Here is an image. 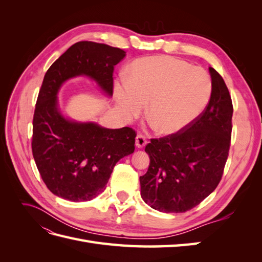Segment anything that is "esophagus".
Listing matches in <instances>:
<instances>
[{
    "mask_svg": "<svg viewBox=\"0 0 262 262\" xmlns=\"http://www.w3.org/2000/svg\"><path fill=\"white\" fill-rule=\"evenodd\" d=\"M146 139H145V137L143 136V134H138L137 136V138H136V145L139 147V148H142L143 146H145V144H146Z\"/></svg>",
    "mask_w": 262,
    "mask_h": 262,
    "instance_id": "obj_1",
    "label": "esophagus"
}]
</instances>
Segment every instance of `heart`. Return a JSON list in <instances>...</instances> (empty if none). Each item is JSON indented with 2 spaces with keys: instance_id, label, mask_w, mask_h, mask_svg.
I'll use <instances>...</instances> for the list:
<instances>
[{
  "instance_id": "b5f03b06",
  "label": "heart",
  "mask_w": 262,
  "mask_h": 262,
  "mask_svg": "<svg viewBox=\"0 0 262 262\" xmlns=\"http://www.w3.org/2000/svg\"><path fill=\"white\" fill-rule=\"evenodd\" d=\"M212 94L209 73L188 62L165 55L141 58L128 72V82L116 83L115 96L123 115L132 119L145 108L160 133L186 129L207 108Z\"/></svg>"
}]
</instances>
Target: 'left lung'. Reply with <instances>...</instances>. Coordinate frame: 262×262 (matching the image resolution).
Wrapping results in <instances>:
<instances>
[{
  "instance_id": "left-lung-1",
  "label": "left lung",
  "mask_w": 262,
  "mask_h": 262,
  "mask_svg": "<svg viewBox=\"0 0 262 262\" xmlns=\"http://www.w3.org/2000/svg\"><path fill=\"white\" fill-rule=\"evenodd\" d=\"M209 70L212 94L204 112L186 129L150 139L145 146L150 162L140 177L141 196L154 210H191L222 179L231 145L233 104L223 77Z\"/></svg>"
}]
</instances>
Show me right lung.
I'll return each instance as SVG.
<instances>
[{
    "label": "right lung",
    "mask_w": 262,
    "mask_h": 262,
    "mask_svg": "<svg viewBox=\"0 0 262 262\" xmlns=\"http://www.w3.org/2000/svg\"><path fill=\"white\" fill-rule=\"evenodd\" d=\"M124 57L122 49L80 41L43 77L33 119L31 149L47 188L63 199L89 201L104 191L117 162L134 152L137 133L129 126L106 129L94 122L71 121L60 112L57 94L69 78L86 75L113 96L115 66Z\"/></svg>",
    "instance_id": "obj_1"
}]
</instances>
